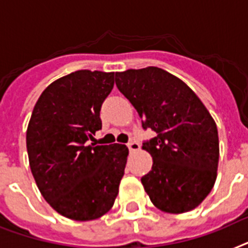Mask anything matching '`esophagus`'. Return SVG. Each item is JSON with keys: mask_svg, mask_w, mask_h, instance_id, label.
<instances>
[{"mask_svg": "<svg viewBox=\"0 0 248 248\" xmlns=\"http://www.w3.org/2000/svg\"><path fill=\"white\" fill-rule=\"evenodd\" d=\"M126 146H128V148L130 149V151H133V152H136V151H139V149H140L139 143L136 142V140H130Z\"/></svg>", "mask_w": 248, "mask_h": 248, "instance_id": "obj_1", "label": "esophagus"}]
</instances>
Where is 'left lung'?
Returning <instances> with one entry per match:
<instances>
[{
  "mask_svg": "<svg viewBox=\"0 0 248 248\" xmlns=\"http://www.w3.org/2000/svg\"><path fill=\"white\" fill-rule=\"evenodd\" d=\"M115 83L143 128L157 134L142 147L153 159L140 180L153 205L171 214L195 209L212 191L219 161L218 130L208 109L184 81L158 67L116 72Z\"/></svg>",
  "mask_w": 248,
  "mask_h": 248,
  "instance_id": "8db88e82",
  "label": "left lung"
}]
</instances>
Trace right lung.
<instances>
[{
  "instance_id": "right-lung-1",
  "label": "right lung",
  "mask_w": 248,
  "mask_h": 248,
  "mask_svg": "<svg viewBox=\"0 0 248 248\" xmlns=\"http://www.w3.org/2000/svg\"><path fill=\"white\" fill-rule=\"evenodd\" d=\"M112 87L114 72L76 71L50 83L31 112L30 170L43 198L68 219H97L119 193L128 147L86 146L101 129L100 109Z\"/></svg>"
}]
</instances>
